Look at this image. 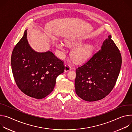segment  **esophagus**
I'll use <instances>...</instances> for the list:
<instances>
[{"instance_id": "34e87169", "label": "esophagus", "mask_w": 132, "mask_h": 132, "mask_svg": "<svg viewBox=\"0 0 132 132\" xmlns=\"http://www.w3.org/2000/svg\"><path fill=\"white\" fill-rule=\"evenodd\" d=\"M71 70V68L70 67V65L67 64L64 66V71L65 72H68L69 71Z\"/></svg>"}]
</instances>
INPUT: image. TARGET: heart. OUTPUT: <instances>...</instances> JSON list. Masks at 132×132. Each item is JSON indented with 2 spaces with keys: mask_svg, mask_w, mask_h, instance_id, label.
Returning <instances> with one entry per match:
<instances>
[{
  "mask_svg": "<svg viewBox=\"0 0 132 132\" xmlns=\"http://www.w3.org/2000/svg\"><path fill=\"white\" fill-rule=\"evenodd\" d=\"M65 45L70 48H75L71 52V56L76 63H82L86 61L92 55L94 47L91 44L86 43L82 45L83 40L81 39H68L64 41ZM56 48L61 51H64V45L61 42H56Z\"/></svg>",
  "mask_w": 132,
  "mask_h": 132,
  "instance_id": "b5f03b06",
  "label": "heart"
}]
</instances>
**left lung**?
<instances>
[{
  "mask_svg": "<svg viewBox=\"0 0 132 132\" xmlns=\"http://www.w3.org/2000/svg\"><path fill=\"white\" fill-rule=\"evenodd\" d=\"M121 65V54L110 35L91 59L77 69V94L89 102L103 98L115 86Z\"/></svg>",
  "mask_w": 132,
  "mask_h": 132,
  "instance_id": "1",
  "label": "left lung"
}]
</instances>
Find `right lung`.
I'll list each match as a JSON object with an SVG mask.
<instances>
[{
  "instance_id": "add662e5",
  "label": "right lung",
  "mask_w": 132,
  "mask_h": 132,
  "mask_svg": "<svg viewBox=\"0 0 132 132\" xmlns=\"http://www.w3.org/2000/svg\"><path fill=\"white\" fill-rule=\"evenodd\" d=\"M12 74L19 89L27 95L41 99L54 89L57 77L64 72L63 62L50 51H35L27 32L14 47L11 59Z\"/></svg>"
}]
</instances>
